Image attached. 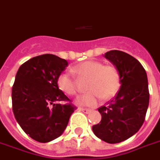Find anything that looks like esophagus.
I'll use <instances>...</instances> for the list:
<instances>
[{
    "label": "esophagus",
    "instance_id": "34e87169",
    "mask_svg": "<svg viewBox=\"0 0 160 160\" xmlns=\"http://www.w3.org/2000/svg\"><path fill=\"white\" fill-rule=\"evenodd\" d=\"M79 110L81 112H84V113H89L90 112H91V110H89V109H87V108H79Z\"/></svg>",
    "mask_w": 160,
    "mask_h": 160
}]
</instances>
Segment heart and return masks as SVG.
I'll use <instances>...</instances> for the list:
<instances>
[{
    "mask_svg": "<svg viewBox=\"0 0 160 160\" xmlns=\"http://www.w3.org/2000/svg\"><path fill=\"white\" fill-rule=\"evenodd\" d=\"M79 77L88 78L86 89L89 93L77 98L76 103L83 106H95L102 98L104 100L112 98L121 85V76L114 66H103L98 61H85L71 69ZM58 86L67 95H76L78 86L76 80L67 73L58 76Z\"/></svg>",
    "mask_w": 160,
    "mask_h": 160,
    "instance_id": "obj_1",
    "label": "heart"
}]
</instances>
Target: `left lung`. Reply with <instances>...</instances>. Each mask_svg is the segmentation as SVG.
<instances>
[{
    "mask_svg": "<svg viewBox=\"0 0 160 160\" xmlns=\"http://www.w3.org/2000/svg\"><path fill=\"white\" fill-rule=\"evenodd\" d=\"M103 56L119 71L121 87L112 100L98 108L102 119L92 130L107 143H120L136 134L145 121L150 101L147 75L138 60L124 52L112 50Z\"/></svg>",
    "mask_w": 160,
    "mask_h": 160,
    "instance_id": "obj_1",
    "label": "left lung"
}]
</instances>
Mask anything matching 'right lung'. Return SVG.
<instances>
[{
	"label": "right lung",
	"instance_id": "1",
	"mask_svg": "<svg viewBox=\"0 0 160 160\" xmlns=\"http://www.w3.org/2000/svg\"><path fill=\"white\" fill-rule=\"evenodd\" d=\"M68 66L52 54L31 58L17 71L12 88L13 112L26 134L47 143L64 132L76 107L58 86V76Z\"/></svg>",
	"mask_w": 160,
	"mask_h": 160
}]
</instances>
